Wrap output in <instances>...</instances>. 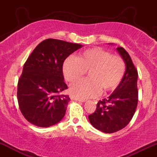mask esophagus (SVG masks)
Returning <instances> with one entry per match:
<instances>
[{
	"label": "esophagus",
	"instance_id": "obj_1",
	"mask_svg": "<svg viewBox=\"0 0 157 157\" xmlns=\"http://www.w3.org/2000/svg\"><path fill=\"white\" fill-rule=\"evenodd\" d=\"M70 97H71V99H72V100H76V101H79V102H84L86 101V100H85V99L79 98V97L74 96V95H71V96H70Z\"/></svg>",
	"mask_w": 157,
	"mask_h": 157
}]
</instances>
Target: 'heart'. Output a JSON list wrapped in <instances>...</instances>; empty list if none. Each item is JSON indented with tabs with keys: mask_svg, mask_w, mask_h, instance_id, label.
<instances>
[{
	"mask_svg": "<svg viewBox=\"0 0 157 157\" xmlns=\"http://www.w3.org/2000/svg\"><path fill=\"white\" fill-rule=\"evenodd\" d=\"M64 76L68 82H75L89 71L87 79L74 82L70 91L81 98L97 97L103 91L114 90L121 82L125 64L121 57L111 55L101 48L86 50L77 57H68L63 65Z\"/></svg>",
	"mask_w": 157,
	"mask_h": 157,
	"instance_id": "1",
	"label": "heart"
}]
</instances>
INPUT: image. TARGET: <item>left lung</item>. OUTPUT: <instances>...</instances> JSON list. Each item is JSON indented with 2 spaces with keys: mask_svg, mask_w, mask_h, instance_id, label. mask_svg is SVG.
<instances>
[{
  "mask_svg": "<svg viewBox=\"0 0 157 157\" xmlns=\"http://www.w3.org/2000/svg\"><path fill=\"white\" fill-rule=\"evenodd\" d=\"M117 50L125 64L124 76L113 92L108 98L100 100L96 111L89 116L91 125L106 134L125 128L134 116L138 102L137 71L128 53L122 47Z\"/></svg>",
  "mask_w": 157,
  "mask_h": 157,
  "instance_id": "obj_1",
  "label": "left lung"
}]
</instances>
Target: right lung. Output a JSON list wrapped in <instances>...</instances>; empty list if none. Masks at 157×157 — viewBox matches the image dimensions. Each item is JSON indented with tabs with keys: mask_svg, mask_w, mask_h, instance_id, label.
<instances>
[{
	"mask_svg": "<svg viewBox=\"0 0 157 157\" xmlns=\"http://www.w3.org/2000/svg\"><path fill=\"white\" fill-rule=\"evenodd\" d=\"M82 45L46 39L37 46L23 68L17 84V101L26 120L41 128L63 120L70 98L61 94L64 82V60Z\"/></svg>",
	"mask_w": 157,
	"mask_h": 157,
	"instance_id": "obj_1",
	"label": "right lung"
}]
</instances>
